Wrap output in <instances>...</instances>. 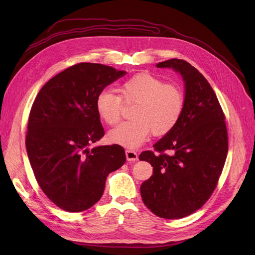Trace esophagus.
Listing matches in <instances>:
<instances>
[{
	"label": "esophagus",
	"mask_w": 255,
	"mask_h": 255,
	"mask_svg": "<svg viewBox=\"0 0 255 255\" xmlns=\"http://www.w3.org/2000/svg\"><path fill=\"white\" fill-rule=\"evenodd\" d=\"M126 156H127V159L128 161H130V163H134V161L138 160L137 153L135 151H132V150H127L126 151Z\"/></svg>",
	"instance_id": "34e87169"
}]
</instances>
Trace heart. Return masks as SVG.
I'll list each match as a JSON object with an SVG mask.
<instances>
[{"label":"heart","mask_w":255,"mask_h":255,"mask_svg":"<svg viewBox=\"0 0 255 255\" xmlns=\"http://www.w3.org/2000/svg\"><path fill=\"white\" fill-rule=\"evenodd\" d=\"M120 97L104 89L96 98V111L107 126H115L121 117L122 104L135 103L129 117L109 133V139L117 144L137 148L150 134L164 136L176 127L185 107V96L180 87L166 84L151 73H138L119 86Z\"/></svg>","instance_id":"b5f03b06"}]
</instances>
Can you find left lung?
Instances as JSON below:
<instances>
[{
	"instance_id": "left-lung-1",
	"label": "left lung",
	"mask_w": 255,
	"mask_h": 255,
	"mask_svg": "<svg viewBox=\"0 0 255 255\" xmlns=\"http://www.w3.org/2000/svg\"><path fill=\"white\" fill-rule=\"evenodd\" d=\"M156 67L180 72L185 107L176 127L153 145L155 152L139 155L153 167L140 195L158 217L180 219L201 208L217 186L229 148L226 117L211 85L187 61L172 58Z\"/></svg>"
}]
</instances>
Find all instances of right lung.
<instances>
[{"mask_svg": "<svg viewBox=\"0 0 255 255\" xmlns=\"http://www.w3.org/2000/svg\"><path fill=\"white\" fill-rule=\"evenodd\" d=\"M126 74L81 63L56 74L38 92L28 118L27 156L37 183L61 210H88L101 199L107 175L126 163L119 144L88 149L104 136L96 98Z\"/></svg>", "mask_w": 255, "mask_h": 255, "instance_id": "obj_1", "label": "right lung"}]
</instances>
